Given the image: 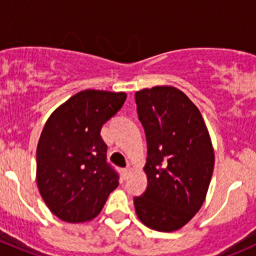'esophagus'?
<instances>
[{
    "instance_id": "34e87169",
    "label": "esophagus",
    "mask_w": 256,
    "mask_h": 256,
    "mask_svg": "<svg viewBox=\"0 0 256 256\" xmlns=\"http://www.w3.org/2000/svg\"><path fill=\"white\" fill-rule=\"evenodd\" d=\"M134 169L131 168V166H128V168H126L125 170H124V173H125V178H128V176H130L131 173H132Z\"/></svg>"
}]
</instances>
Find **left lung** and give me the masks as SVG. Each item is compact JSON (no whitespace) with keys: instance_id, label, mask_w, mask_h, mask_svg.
<instances>
[{"instance_id":"8db88e82","label":"left lung","mask_w":256,"mask_h":256,"mask_svg":"<svg viewBox=\"0 0 256 256\" xmlns=\"http://www.w3.org/2000/svg\"><path fill=\"white\" fill-rule=\"evenodd\" d=\"M148 142V188L134 200L136 214L152 230L186 226L206 200L214 152L204 117L188 96L173 86L135 93Z\"/></svg>"}]
</instances>
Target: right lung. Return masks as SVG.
Segmentation results:
<instances>
[{
    "instance_id": "right-lung-1",
    "label": "right lung",
    "mask_w": 256,
    "mask_h": 256,
    "mask_svg": "<svg viewBox=\"0 0 256 256\" xmlns=\"http://www.w3.org/2000/svg\"><path fill=\"white\" fill-rule=\"evenodd\" d=\"M125 92L84 90L52 111L36 148V183L45 204L62 221L96 218L118 174L106 163L101 128L125 102Z\"/></svg>"
}]
</instances>
